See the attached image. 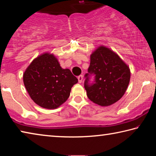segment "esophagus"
<instances>
[{
  "instance_id": "esophagus-1",
  "label": "esophagus",
  "mask_w": 156,
  "mask_h": 156,
  "mask_svg": "<svg viewBox=\"0 0 156 156\" xmlns=\"http://www.w3.org/2000/svg\"><path fill=\"white\" fill-rule=\"evenodd\" d=\"M78 82L80 83H81L82 82H83V75H80L78 77Z\"/></svg>"
}]
</instances>
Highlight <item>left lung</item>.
Wrapping results in <instances>:
<instances>
[{
	"label": "left lung",
	"mask_w": 156,
	"mask_h": 156,
	"mask_svg": "<svg viewBox=\"0 0 156 156\" xmlns=\"http://www.w3.org/2000/svg\"><path fill=\"white\" fill-rule=\"evenodd\" d=\"M130 70L115 53L101 46L91 55L84 87L89 99L102 107L109 106L125 94L130 80ZM94 76L92 83L89 80Z\"/></svg>",
	"instance_id": "8db88e82"
}]
</instances>
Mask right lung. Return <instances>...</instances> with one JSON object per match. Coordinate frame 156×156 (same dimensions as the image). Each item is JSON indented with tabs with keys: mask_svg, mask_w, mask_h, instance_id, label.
Listing matches in <instances>:
<instances>
[{
	"mask_svg": "<svg viewBox=\"0 0 156 156\" xmlns=\"http://www.w3.org/2000/svg\"><path fill=\"white\" fill-rule=\"evenodd\" d=\"M26 89L34 102L41 107L53 109L69 97L78 79L69 69H62L56 58L48 53L37 57L23 74Z\"/></svg>",
	"mask_w": 156,
	"mask_h": 156,
	"instance_id": "1",
	"label": "right lung"
}]
</instances>
